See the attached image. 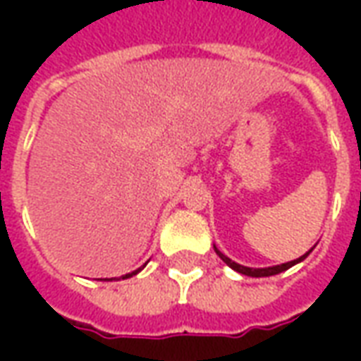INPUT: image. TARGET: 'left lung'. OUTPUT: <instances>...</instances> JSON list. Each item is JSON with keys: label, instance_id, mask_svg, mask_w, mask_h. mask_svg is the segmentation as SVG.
Segmentation results:
<instances>
[{"label": "left lung", "instance_id": "left-lung-1", "mask_svg": "<svg viewBox=\"0 0 361 361\" xmlns=\"http://www.w3.org/2000/svg\"><path fill=\"white\" fill-rule=\"evenodd\" d=\"M214 251H216V255H219L224 263H226L230 269H234V271L242 272V274H247V276H255V279H261V276H272V274H279V272L286 271V269H290V267H294L295 263H300V261H303V259L310 255V251L305 253V255H302L300 259H294V261H288V263H282V265H276V267H265V269H251V267H243V265H238V263H234L232 259H228L222 251L216 250V245H214Z\"/></svg>", "mask_w": 361, "mask_h": 361}]
</instances>
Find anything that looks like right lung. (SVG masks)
I'll return each mask as SVG.
<instances>
[{
  "mask_svg": "<svg viewBox=\"0 0 361 361\" xmlns=\"http://www.w3.org/2000/svg\"><path fill=\"white\" fill-rule=\"evenodd\" d=\"M145 267V265H142ZM141 271V269H137V271H133V272H129V274H126V276H121V279H129V276H133V274H137V272Z\"/></svg>",
  "mask_w": 361,
  "mask_h": 361,
  "instance_id": "1",
  "label": "right lung"
}]
</instances>
